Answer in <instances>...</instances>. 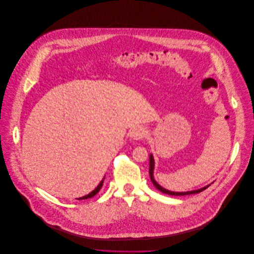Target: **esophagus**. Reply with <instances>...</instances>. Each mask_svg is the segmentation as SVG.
I'll use <instances>...</instances> for the list:
<instances>
[{
  "instance_id": "esophagus-1",
  "label": "esophagus",
  "mask_w": 254,
  "mask_h": 254,
  "mask_svg": "<svg viewBox=\"0 0 254 254\" xmlns=\"http://www.w3.org/2000/svg\"><path fill=\"white\" fill-rule=\"evenodd\" d=\"M130 136H131V138L134 139V140H142V139H144L145 136H146V130H145L143 127H141V126L136 127V128H134V129L131 131Z\"/></svg>"
}]
</instances>
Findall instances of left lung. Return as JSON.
Instances as JSON below:
<instances>
[{"label":"left lung","mask_w":254,"mask_h":254,"mask_svg":"<svg viewBox=\"0 0 254 254\" xmlns=\"http://www.w3.org/2000/svg\"><path fill=\"white\" fill-rule=\"evenodd\" d=\"M150 167H149V175H150V179L152 181V183H153V185L158 189L160 190L161 192L165 193V194H169V195H176V196H183V195H190V194H195V193H199V192H202L203 190H205L206 188L209 187L208 186H205L203 188L201 189H198V190H194V191H187V192H172V191H169V190H166L164 189L163 187H161L155 180H154V177H153V169H154V159H153V156L150 155Z\"/></svg>","instance_id":"1"}]
</instances>
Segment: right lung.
Instances as JSON below:
<instances>
[{
	"mask_svg": "<svg viewBox=\"0 0 254 254\" xmlns=\"http://www.w3.org/2000/svg\"><path fill=\"white\" fill-rule=\"evenodd\" d=\"M102 185H103V180L100 182V184L96 187V189L95 190H93L91 193H89L88 195H86V196H83V197H80V198H78V200H82V199H88V198H91V197H93L94 195H96L98 192H99V190L101 189V187H102Z\"/></svg>",
	"mask_w": 254,
	"mask_h": 254,
	"instance_id": "add662e5",
	"label": "right lung"
}]
</instances>
